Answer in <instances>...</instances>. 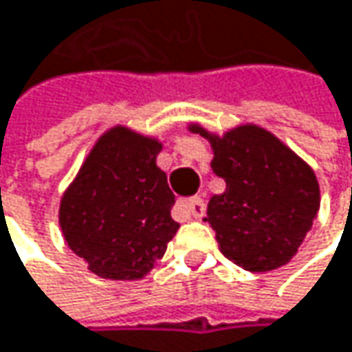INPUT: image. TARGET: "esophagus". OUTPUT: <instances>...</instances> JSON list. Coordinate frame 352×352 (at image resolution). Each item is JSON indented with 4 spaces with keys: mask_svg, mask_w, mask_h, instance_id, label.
<instances>
[{
    "mask_svg": "<svg viewBox=\"0 0 352 352\" xmlns=\"http://www.w3.org/2000/svg\"><path fill=\"white\" fill-rule=\"evenodd\" d=\"M179 208L183 211H187L189 215H193L195 219H201L206 215V204L201 197H193V199H187V201H181Z\"/></svg>",
    "mask_w": 352,
    "mask_h": 352,
    "instance_id": "34e87169",
    "label": "esophagus"
}]
</instances>
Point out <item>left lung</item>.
I'll use <instances>...</instances> for the list:
<instances>
[{
	"mask_svg": "<svg viewBox=\"0 0 352 352\" xmlns=\"http://www.w3.org/2000/svg\"><path fill=\"white\" fill-rule=\"evenodd\" d=\"M193 133L209 137L201 126ZM211 169L226 181L213 195L208 221L221 254L250 272L284 266L300 248L320 208L314 171L260 126H238L223 139L209 137Z\"/></svg>",
	"mask_w": 352,
	"mask_h": 352,
	"instance_id": "1",
	"label": "left lung"
}]
</instances>
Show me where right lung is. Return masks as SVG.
I'll list each match as a JSON object with an SVG mask.
<instances>
[{
  "mask_svg": "<svg viewBox=\"0 0 352 352\" xmlns=\"http://www.w3.org/2000/svg\"><path fill=\"white\" fill-rule=\"evenodd\" d=\"M159 151L157 141L116 126L94 144L62 197L64 238L100 278H143L179 230L175 195L155 163Z\"/></svg>",
  "mask_w": 352,
  "mask_h": 352,
  "instance_id": "1",
  "label": "right lung"
}]
</instances>
